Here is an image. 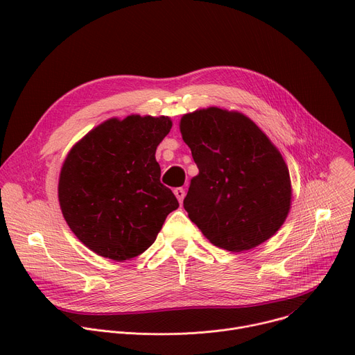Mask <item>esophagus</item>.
I'll list each match as a JSON object with an SVG mask.
<instances>
[{
	"mask_svg": "<svg viewBox=\"0 0 355 355\" xmlns=\"http://www.w3.org/2000/svg\"><path fill=\"white\" fill-rule=\"evenodd\" d=\"M174 194H175V197L178 198V201H180V204H181L182 200H184V197H185L184 189H175V190H174Z\"/></svg>",
	"mask_w": 355,
	"mask_h": 355,
	"instance_id": "34e87169",
	"label": "esophagus"
}]
</instances>
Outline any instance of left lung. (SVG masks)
<instances>
[{"mask_svg": "<svg viewBox=\"0 0 355 355\" xmlns=\"http://www.w3.org/2000/svg\"><path fill=\"white\" fill-rule=\"evenodd\" d=\"M180 129L198 168L184 209L214 246L249 250L281 229L291 207L289 171L256 123L209 107L184 115Z\"/></svg>", "mask_w": 355, "mask_h": 355, "instance_id": "obj_1", "label": "left lung"}]
</instances>
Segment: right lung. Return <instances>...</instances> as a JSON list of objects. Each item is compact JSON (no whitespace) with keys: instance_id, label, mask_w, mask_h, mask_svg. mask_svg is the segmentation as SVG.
<instances>
[{"instance_id":"obj_1","label":"right lung","mask_w":355,"mask_h":355,"mask_svg":"<svg viewBox=\"0 0 355 355\" xmlns=\"http://www.w3.org/2000/svg\"><path fill=\"white\" fill-rule=\"evenodd\" d=\"M171 126L166 116L109 119L69 153L59 180L62 213L99 256L121 262L144 253L178 209L174 193L159 181L155 159Z\"/></svg>"}]
</instances>
